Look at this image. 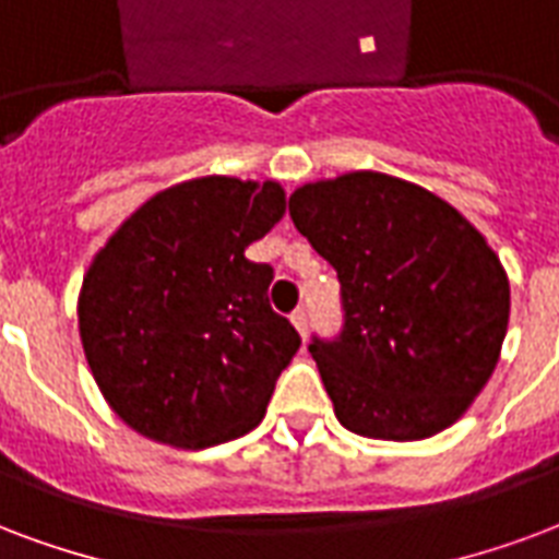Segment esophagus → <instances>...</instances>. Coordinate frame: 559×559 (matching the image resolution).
Returning <instances> with one entry per match:
<instances>
[{"label": "esophagus", "instance_id": "obj_1", "mask_svg": "<svg viewBox=\"0 0 559 559\" xmlns=\"http://www.w3.org/2000/svg\"><path fill=\"white\" fill-rule=\"evenodd\" d=\"M292 324L297 326V333L306 335V324H309V318H306V309H295V312H292Z\"/></svg>", "mask_w": 559, "mask_h": 559}]
</instances>
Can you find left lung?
I'll list each match as a JSON object with an SVG mask.
<instances>
[{"label":"left lung","mask_w":559,"mask_h":559,"mask_svg":"<svg viewBox=\"0 0 559 559\" xmlns=\"http://www.w3.org/2000/svg\"><path fill=\"white\" fill-rule=\"evenodd\" d=\"M288 215L342 285V330L309 342L335 418L392 442L451 427L492 377L510 321L484 235L430 191L371 170L297 188Z\"/></svg>","instance_id":"8db88e82"}]
</instances>
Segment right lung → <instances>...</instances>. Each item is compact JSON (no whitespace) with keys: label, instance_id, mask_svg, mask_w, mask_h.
<instances>
[{"label":"right lung","instance_id":"1","mask_svg":"<svg viewBox=\"0 0 559 559\" xmlns=\"http://www.w3.org/2000/svg\"><path fill=\"white\" fill-rule=\"evenodd\" d=\"M276 182L203 176L146 200L96 253L79 333L105 401L176 448L262 421L300 335L267 300L274 267L245 250L283 217Z\"/></svg>","mask_w":559,"mask_h":559}]
</instances>
